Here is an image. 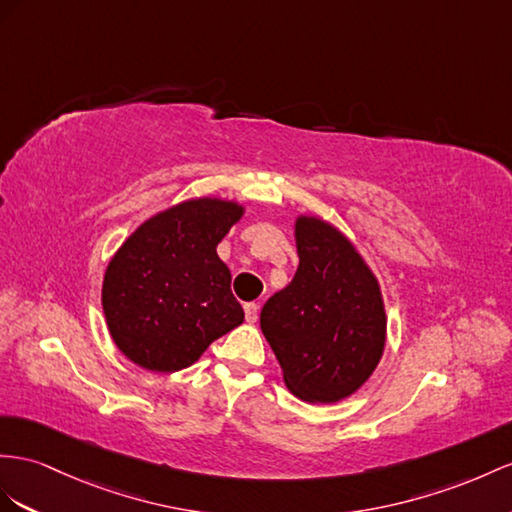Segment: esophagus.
<instances>
[{
  "label": "esophagus",
  "instance_id": "esophagus-1",
  "mask_svg": "<svg viewBox=\"0 0 512 512\" xmlns=\"http://www.w3.org/2000/svg\"><path fill=\"white\" fill-rule=\"evenodd\" d=\"M257 305L255 303H246L244 305V316H246V322L248 324H255L257 322V316H259V313H257Z\"/></svg>",
  "mask_w": 512,
  "mask_h": 512
}]
</instances>
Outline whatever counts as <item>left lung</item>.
<instances>
[{
    "instance_id": "1",
    "label": "left lung",
    "mask_w": 512,
    "mask_h": 512,
    "mask_svg": "<svg viewBox=\"0 0 512 512\" xmlns=\"http://www.w3.org/2000/svg\"><path fill=\"white\" fill-rule=\"evenodd\" d=\"M294 235L298 270L268 298L259 324L287 389L331 404L352 396L381 361L385 303L374 272L331 222L298 216Z\"/></svg>"
}]
</instances>
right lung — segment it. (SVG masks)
<instances>
[{"label":"right lung","instance_id":"right-lung-1","mask_svg":"<svg viewBox=\"0 0 512 512\" xmlns=\"http://www.w3.org/2000/svg\"><path fill=\"white\" fill-rule=\"evenodd\" d=\"M244 216L235 201L190 199L144 220L106 268L101 305L123 355L177 372L244 322L216 246Z\"/></svg>","mask_w":512,"mask_h":512}]
</instances>
